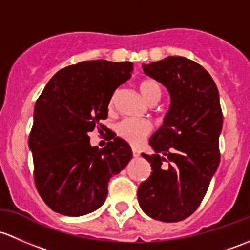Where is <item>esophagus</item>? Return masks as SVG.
I'll return each mask as SVG.
<instances>
[{
	"label": "esophagus",
	"instance_id": "esophagus-1",
	"mask_svg": "<svg viewBox=\"0 0 250 250\" xmlns=\"http://www.w3.org/2000/svg\"><path fill=\"white\" fill-rule=\"evenodd\" d=\"M132 155L135 156V158H138V156L141 155L140 150H138V149H136V148H132Z\"/></svg>",
	"mask_w": 250,
	"mask_h": 250
}]
</instances>
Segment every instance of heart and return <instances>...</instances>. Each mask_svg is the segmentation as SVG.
Returning a JSON list of instances; mask_svg holds the SVG:
<instances>
[{"label": "heart", "mask_w": 250, "mask_h": 250, "mask_svg": "<svg viewBox=\"0 0 250 250\" xmlns=\"http://www.w3.org/2000/svg\"><path fill=\"white\" fill-rule=\"evenodd\" d=\"M138 90H140L141 95L143 99L146 100L148 104H158L163 96V89L156 82L150 81V79H144L138 84ZM115 96L113 95L110 97L109 107L112 108L115 104ZM117 135L120 138L130 143L131 146H140L146 140V136H149L153 131V125L151 123L146 122V120H138V119H124L120 123H118L117 127Z\"/></svg>", "instance_id": "b5f03b06"}]
</instances>
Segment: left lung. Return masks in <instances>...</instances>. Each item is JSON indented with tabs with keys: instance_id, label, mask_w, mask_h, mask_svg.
<instances>
[{
	"instance_id": "obj_1",
	"label": "left lung",
	"mask_w": 250,
	"mask_h": 250,
	"mask_svg": "<svg viewBox=\"0 0 250 250\" xmlns=\"http://www.w3.org/2000/svg\"><path fill=\"white\" fill-rule=\"evenodd\" d=\"M143 69L168 89L171 108L149 142L155 154H142L153 172L138 187V202L153 219L176 223L199 208L219 166V94L209 73L184 56H168Z\"/></svg>"
}]
</instances>
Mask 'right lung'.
I'll use <instances>...</instances> for the list:
<instances>
[{"instance_id": "obj_1", "label": "right lung", "mask_w": 250, "mask_h": 250, "mask_svg": "<svg viewBox=\"0 0 250 250\" xmlns=\"http://www.w3.org/2000/svg\"><path fill=\"white\" fill-rule=\"evenodd\" d=\"M132 63L82 61L60 69L45 85L33 110L29 136L33 179L54 212L87 214L104 205L110 177L132 158L130 146L115 137L99 149L89 132L104 127L115 90L131 77Z\"/></svg>"}]
</instances>
